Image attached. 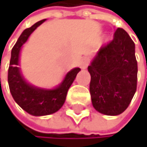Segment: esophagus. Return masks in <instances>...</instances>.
I'll list each match as a JSON object with an SVG mask.
<instances>
[{"label":"esophagus","mask_w":147,"mask_h":147,"mask_svg":"<svg viewBox=\"0 0 147 147\" xmlns=\"http://www.w3.org/2000/svg\"><path fill=\"white\" fill-rule=\"evenodd\" d=\"M88 63H89V61H88L87 58H83L82 61H81V63H80V64H81V67L83 69H85L88 66Z\"/></svg>","instance_id":"1"}]
</instances>
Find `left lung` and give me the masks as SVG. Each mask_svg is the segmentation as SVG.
<instances>
[{
  "mask_svg": "<svg viewBox=\"0 0 147 147\" xmlns=\"http://www.w3.org/2000/svg\"><path fill=\"white\" fill-rule=\"evenodd\" d=\"M90 95L96 111L119 115L128 108L137 87V61L134 43L128 33L117 28L113 38L99 49L88 66Z\"/></svg>",
  "mask_w": 147,
  "mask_h": 147,
  "instance_id": "8db88e82",
  "label": "left lung"
}]
</instances>
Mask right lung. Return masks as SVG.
<instances>
[{
  "mask_svg": "<svg viewBox=\"0 0 147 147\" xmlns=\"http://www.w3.org/2000/svg\"><path fill=\"white\" fill-rule=\"evenodd\" d=\"M44 21L45 19L36 23L29 28L24 30L12 49L8 69L9 88L14 101L24 111L34 116L49 115L59 111L64 103L68 89L80 71L79 68L73 69L66 74L63 82L57 88L52 90L36 88L28 85L25 81L20 74V70L17 67L19 52L22 45L26 41L32 32Z\"/></svg>",
  "mask_w": 147,
  "mask_h": 147,
  "instance_id": "obj_1",
  "label": "right lung"
}]
</instances>
